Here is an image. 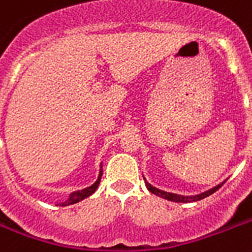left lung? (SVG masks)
<instances>
[{
  "mask_svg": "<svg viewBox=\"0 0 252 252\" xmlns=\"http://www.w3.org/2000/svg\"><path fill=\"white\" fill-rule=\"evenodd\" d=\"M145 185H147L148 190H149L151 193L158 195V197H161V198L168 199V201H173V202H195V201L206 198V197L213 194L214 191H217V190L220 189V186L223 185V182L220 184V185L214 186L213 189L206 190V191H203V193L197 195H181V194H174V193H168V191H164V190H160V189H157V188H155V186H152L147 180H145Z\"/></svg>",
  "mask_w": 252,
  "mask_h": 252,
  "instance_id": "1",
  "label": "left lung"
}]
</instances>
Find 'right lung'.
Wrapping results in <instances>:
<instances>
[{"label": "right lung", "instance_id": "right-lung-1", "mask_svg": "<svg viewBox=\"0 0 252 252\" xmlns=\"http://www.w3.org/2000/svg\"><path fill=\"white\" fill-rule=\"evenodd\" d=\"M100 168H101V164H100ZM101 174H103V169H100V172H99V177H97V180L95 181V184H92L91 186H88V188H86V189L83 190L72 191V193L70 194V197L67 198V201L58 203L57 206H68V205H74V203L79 202V201H82V199L90 197L92 193H95V190L97 189V186H99V184H100Z\"/></svg>", "mask_w": 252, "mask_h": 252}]
</instances>
